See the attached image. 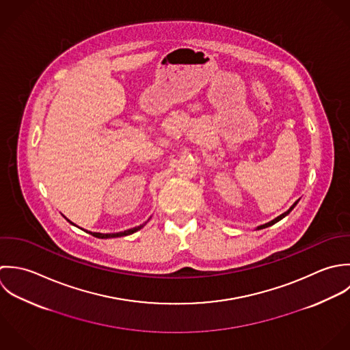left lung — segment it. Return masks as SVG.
Returning a JSON list of instances; mask_svg holds the SVG:
<instances>
[{
    "instance_id": "obj_1",
    "label": "left lung",
    "mask_w": 350,
    "mask_h": 350,
    "mask_svg": "<svg viewBox=\"0 0 350 350\" xmlns=\"http://www.w3.org/2000/svg\"><path fill=\"white\" fill-rule=\"evenodd\" d=\"M297 202H299V200H297ZM297 202H295V203H293V206H292V207H291V208H289V210L286 211V212H284V213H281V215H280V216H278V217H276V219H273V220H272V221H269V223H265V224H262V226H260V227H258V228H260V230H261V228H265V227H269V226H272V224H275V223H276V221H279V220H281V219H282V217H284V216H286V215H288V213H289V212H291V211L293 210V208H295V206H296V204H297Z\"/></svg>"
}]
</instances>
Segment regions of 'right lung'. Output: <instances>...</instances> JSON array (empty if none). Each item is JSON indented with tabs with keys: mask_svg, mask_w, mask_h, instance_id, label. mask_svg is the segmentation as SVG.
Segmentation results:
<instances>
[{
	"mask_svg": "<svg viewBox=\"0 0 350 350\" xmlns=\"http://www.w3.org/2000/svg\"><path fill=\"white\" fill-rule=\"evenodd\" d=\"M143 226H144V224H140L138 227H134V228L126 230V231H123V232H115V234H101V232H90V234H92L93 237H96V238H101V239H105V238H118V237L130 235V234H133V232H135V231L140 230Z\"/></svg>",
	"mask_w": 350,
	"mask_h": 350,
	"instance_id": "1",
	"label": "right lung"
}]
</instances>
